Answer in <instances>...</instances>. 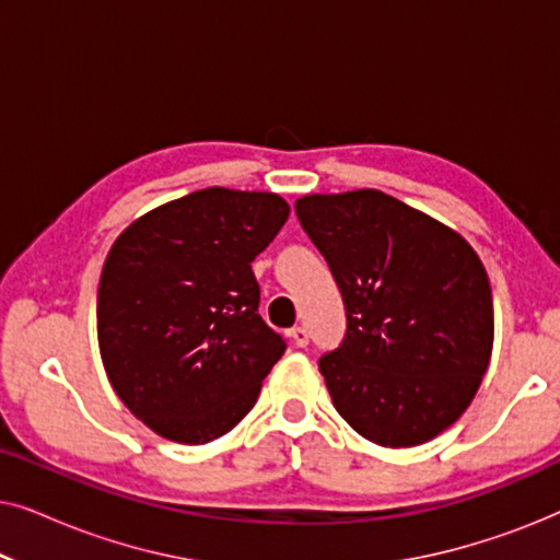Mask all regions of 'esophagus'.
Masks as SVG:
<instances>
[{"mask_svg":"<svg viewBox=\"0 0 560 560\" xmlns=\"http://www.w3.org/2000/svg\"><path fill=\"white\" fill-rule=\"evenodd\" d=\"M290 339H293V343H295L298 349L308 347V341H311V334H308V328H305V326H295L293 331H290Z\"/></svg>","mask_w":560,"mask_h":560,"instance_id":"1","label":"esophagus"}]
</instances>
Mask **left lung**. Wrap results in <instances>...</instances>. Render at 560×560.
I'll return each mask as SVG.
<instances>
[{
	"instance_id": "left-lung-1",
	"label": "left lung",
	"mask_w": 560,
	"mask_h": 560,
	"mask_svg": "<svg viewBox=\"0 0 560 560\" xmlns=\"http://www.w3.org/2000/svg\"><path fill=\"white\" fill-rule=\"evenodd\" d=\"M347 308L339 349L318 359L334 408L366 441L418 446L462 418L494 341L492 288L471 244L382 194L295 201Z\"/></svg>"
}]
</instances>
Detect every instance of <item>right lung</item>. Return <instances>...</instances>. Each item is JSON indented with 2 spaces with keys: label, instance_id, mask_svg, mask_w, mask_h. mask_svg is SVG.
Instances as JSON below:
<instances>
[{
  "label": "right lung",
  "instance_id": "obj_1",
  "mask_svg": "<svg viewBox=\"0 0 560 560\" xmlns=\"http://www.w3.org/2000/svg\"><path fill=\"white\" fill-rule=\"evenodd\" d=\"M278 194L203 188L132 221L96 298L102 362L132 416L209 443L257 402L285 341L259 316L252 262L288 221Z\"/></svg>",
  "mask_w": 560,
  "mask_h": 560
}]
</instances>
